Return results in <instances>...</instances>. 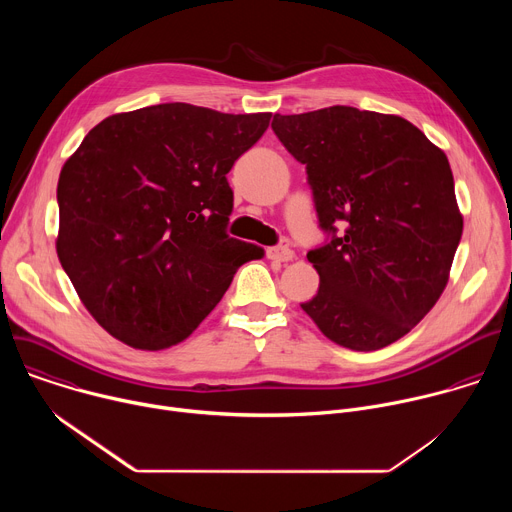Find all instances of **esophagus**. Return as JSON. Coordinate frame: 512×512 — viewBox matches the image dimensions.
Instances as JSON below:
<instances>
[{
    "label": "esophagus",
    "instance_id": "34e87169",
    "mask_svg": "<svg viewBox=\"0 0 512 512\" xmlns=\"http://www.w3.org/2000/svg\"><path fill=\"white\" fill-rule=\"evenodd\" d=\"M269 255H271L273 259H277V261H291V259L296 257L294 249L289 247V243H287V241H283V243H279L277 247H273V249L269 251Z\"/></svg>",
    "mask_w": 512,
    "mask_h": 512
}]
</instances>
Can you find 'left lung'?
<instances>
[{
  "label": "left lung",
  "instance_id": "8db88e82",
  "mask_svg": "<svg viewBox=\"0 0 512 512\" xmlns=\"http://www.w3.org/2000/svg\"><path fill=\"white\" fill-rule=\"evenodd\" d=\"M271 127L306 166L328 235L308 251L320 287L302 310L344 348L393 344L440 300L462 239L446 154L399 115L346 105L275 115Z\"/></svg>",
  "mask_w": 512,
  "mask_h": 512
}]
</instances>
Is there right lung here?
<instances>
[{"instance_id":"add662e5","label":"right lung","mask_w":512,"mask_h":512,"mask_svg":"<svg viewBox=\"0 0 512 512\" xmlns=\"http://www.w3.org/2000/svg\"><path fill=\"white\" fill-rule=\"evenodd\" d=\"M269 119L152 105L103 119L66 160L56 253L111 336L141 350L182 342L265 255L227 235V174Z\"/></svg>"}]
</instances>
